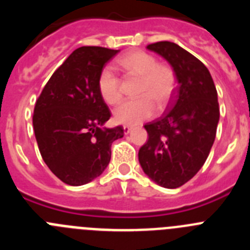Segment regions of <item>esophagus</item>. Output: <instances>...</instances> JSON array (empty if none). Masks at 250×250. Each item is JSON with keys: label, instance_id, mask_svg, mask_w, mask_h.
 Returning a JSON list of instances; mask_svg holds the SVG:
<instances>
[{"label": "esophagus", "instance_id": "1", "mask_svg": "<svg viewBox=\"0 0 250 250\" xmlns=\"http://www.w3.org/2000/svg\"><path fill=\"white\" fill-rule=\"evenodd\" d=\"M131 130H132L131 126H129V125H125V126H124V134H125V135H127V134H130V131H131Z\"/></svg>", "mask_w": 250, "mask_h": 250}]
</instances>
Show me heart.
Here are the masks:
<instances>
[{
    "label": "heart",
    "mask_w": 250,
    "mask_h": 250,
    "mask_svg": "<svg viewBox=\"0 0 250 250\" xmlns=\"http://www.w3.org/2000/svg\"><path fill=\"white\" fill-rule=\"evenodd\" d=\"M118 65L130 75L140 77L136 96L140 99L126 101L114 111V120L123 125H136L152 116L155 105L164 107L175 90V74L169 66L159 65L152 55L144 51H131L118 60ZM99 92L105 103L116 105L121 100L120 83L111 68L101 70L98 80Z\"/></svg>",
    "instance_id": "heart-1"
}]
</instances>
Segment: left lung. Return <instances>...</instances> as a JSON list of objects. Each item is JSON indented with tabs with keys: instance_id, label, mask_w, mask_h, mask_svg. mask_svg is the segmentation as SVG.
<instances>
[{
	"instance_id": "8db88e82",
	"label": "left lung",
	"mask_w": 250,
	"mask_h": 250,
	"mask_svg": "<svg viewBox=\"0 0 250 250\" xmlns=\"http://www.w3.org/2000/svg\"><path fill=\"white\" fill-rule=\"evenodd\" d=\"M146 48L169 62L178 86L169 111L144 126L149 139L139 163L152 182L175 189L199 171L210 152L219 123L218 94L207 66L190 52L169 41Z\"/></svg>"
}]
</instances>
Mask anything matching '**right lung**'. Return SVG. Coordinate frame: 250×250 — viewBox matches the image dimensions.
<instances>
[{"mask_svg":"<svg viewBox=\"0 0 250 250\" xmlns=\"http://www.w3.org/2000/svg\"><path fill=\"white\" fill-rule=\"evenodd\" d=\"M120 50L83 46L52 74L36 101L35 136L43 161L63 183L80 187L105 171L121 126L106 127L110 111L98 87L104 66Z\"/></svg>","mask_w":250,"mask_h":250,"instance_id":"1","label":"right lung"}]
</instances>
